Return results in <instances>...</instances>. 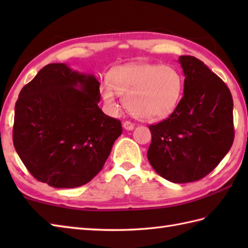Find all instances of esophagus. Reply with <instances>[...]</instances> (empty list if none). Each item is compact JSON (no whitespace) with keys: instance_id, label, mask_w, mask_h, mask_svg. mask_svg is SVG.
<instances>
[{"instance_id":"obj_1","label":"esophagus","mask_w":248,"mask_h":248,"mask_svg":"<svg viewBox=\"0 0 248 248\" xmlns=\"http://www.w3.org/2000/svg\"><path fill=\"white\" fill-rule=\"evenodd\" d=\"M123 127H124V129H125V130H128V131H131V130H133L134 129V124L131 123V121H124L123 123Z\"/></svg>"}]
</instances>
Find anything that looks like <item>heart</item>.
I'll return each instance as SVG.
<instances>
[{
    "label": "heart",
    "mask_w": 248,
    "mask_h": 248,
    "mask_svg": "<svg viewBox=\"0 0 248 248\" xmlns=\"http://www.w3.org/2000/svg\"><path fill=\"white\" fill-rule=\"evenodd\" d=\"M183 81L173 67L148 62L119 66L110 72L109 83L100 86L108 112L118 110V94L136 117L148 121L164 119L173 113L180 101Z\"/></svg>",
    "instance_id": "b5f03b06"
}]
</instances>
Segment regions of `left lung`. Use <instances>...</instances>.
Returning <instances> with one entry per match:
<instances>
[{
	"instance_id": "obj_1",
	"label": "left lung",
	"mask_w": 248,
	"mask_h": 248,
	"mask_svg": "<svg viewBox=\"0 0 248 248\" xmlns=\"http://www.w3.org/2000/svg\"><path fill=\"white\" fill-rule=\"evenodd\" d=\"M183 97L165 120L149 125L147 156L173 183L197 181L228 154L233 143V101L227 85L194 56L182 55Z\"/></svg>"
}]
</instances>
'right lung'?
Segmentation results:
<instances>
[{
	"instance_id": "add662e5",
	"label": "right lung",
	"mask_w": 248,
	"mask_h": 248,
	"mask_svg": "<svg viewBox=\"0 0 248 248\" xmlns=\"http://www.w3.org/2000/svg\"><path fill=\"white\" fill-rule=\"evenodd\" d=\"M100 83L66 64L45 66L21 89L13 140L37 180L56 188L86 184L102 170L123 128L98 107Z\"/></svg>"
}]
</instances>
